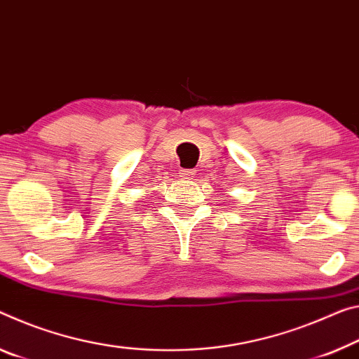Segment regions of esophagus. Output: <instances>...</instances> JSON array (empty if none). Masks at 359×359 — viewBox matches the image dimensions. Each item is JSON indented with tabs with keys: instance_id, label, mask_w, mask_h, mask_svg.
Instances as JSON below:
<instances>
[{
	"instance_id": "esophagus-1",
	"label": "esophagus",
	"mask_w": 359,
	"mask_h": 359,
	"mask_svg": "<svg viewBox=\"0 0 359 359\" xmlns=\"http://www.w3.org/2000/svg\"><path fill=\"white\" fill-rule=\"evenodd\" d=\"M182 174H184L185 179H190L193 175H196V170L195 169H184L182 170Z\"/></svg>"
}]
</instances>
